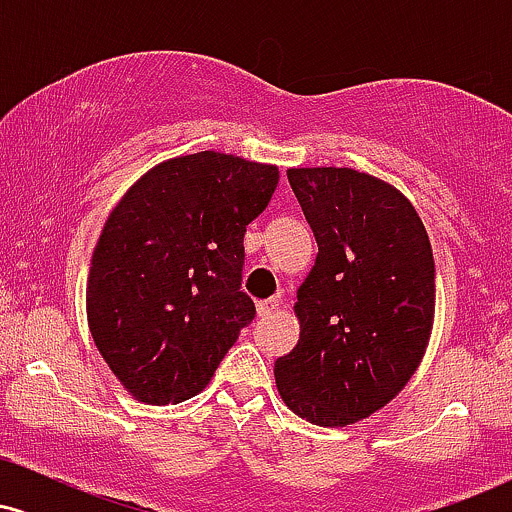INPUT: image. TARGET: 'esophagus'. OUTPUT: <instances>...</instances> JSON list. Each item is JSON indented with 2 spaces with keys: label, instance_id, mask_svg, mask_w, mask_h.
Masks as SVG:
<instances>
[{
  "label": "esophagus",
  "instance_id": "34e87169",
  "mask_svg": "<svg viewBox=\"0 0 512 512\" xmlns=\"http://www.w3.org/2000/svg\"><path fill=\"white\" fill-rule=\"evenodd\" d=\"M279 310V298H267V301L257 303V315L260 317H272Z\"/></svg>",
  "mask_w": 512,
  "mask_h": 512
}]
</instances>
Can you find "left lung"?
Returning <instances> with one entry per match:
<instances>
[{
    "label": "left lung",
    "instance_id": "left-lung-1",
    "mask_svg": "<svg viewBox=\"0 0 512 512\" xmlns=\"http://www.w3.org/2000/svg\"><path fill=\"white\" fill-rule=\"evenodd\" d=\"M317 240L298 289L301 339L276 358L279 395L317 426H349L385 407L426 354L436 264L416 209L354 168H291Z\"/></svg>",
    "mask_w": 512,
    "mask_h": 512
}]
</instances>
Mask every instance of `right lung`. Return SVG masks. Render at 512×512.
<instances>
[{"label": "right lung", "mask_w": 512, "mask_h": 512, "mask_svg": "<svg viewBox=\"0 0 512 512\" xmlns=\"http://www.w3.org/2000/svg\"><path fill=\"white\" fill-rule=\"evenodd\" d=\"M276 182V166L199 151L158 163L110 211L88 272V327L139 402L195 397L252 322L243 236Z\"/></svg>", "instance_id": "1"}]
</instances>
